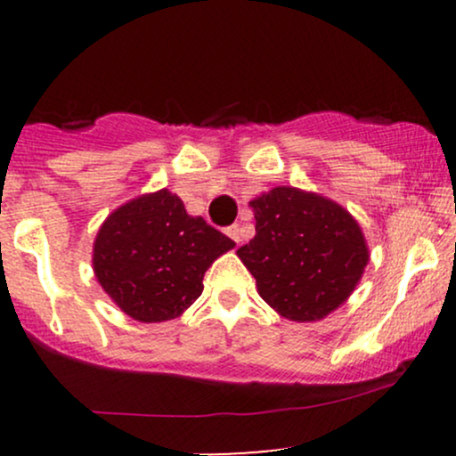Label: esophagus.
<instances>
[{"label":"esophagus","mask_w":456,"mask_h":456,"mask_svg":"<svg viewBox=\"0 0 456 456\" xmlns=\"http://www.w3.org/2000/svg\"><path fill=\"white\" fill-rule=\"evenodd\" d=\"M224 233H227L235 244H240V238H242V235H240V224H232V227L224 229Z\"/></svg>","instance_id":"esophagus-1"}]
</instances>
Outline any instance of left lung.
<instances>
[{
    "mask_svg": "<svg viewBox=\"0 0 456 456\" xmlns=\"http://www.w3.org/2000/svg\"><path fill=\"white\" fill-rule=\"evenodd\" d=\"M255 238L238 257L281 317L317 322L337 311L362 279L369 248L343 206L317 192L276 186L248 203Z\"/></svg>",
    "mask_w": 456,
    "mask_h": 456,
    "instance_id": "left-lung-1",
    "label": "left lung"
}]
</instances>
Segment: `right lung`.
<instances>
[{"label": "right lung", "mask_w": 456, "mask_h": 456, "mask_svg": "<svg viewBox=\"0 0 456 456\" xmlns=\"http://www.w3.org/2000/svg\"><path fill=\"white\" fill-rule=\"evenodd\" d=\"M233 246L162 188L109 214L92 264L115 305L137 322L156 323L180 317L201 296L206 270Z\"/></svg>", "instance_id": "1"}]
</instances>
